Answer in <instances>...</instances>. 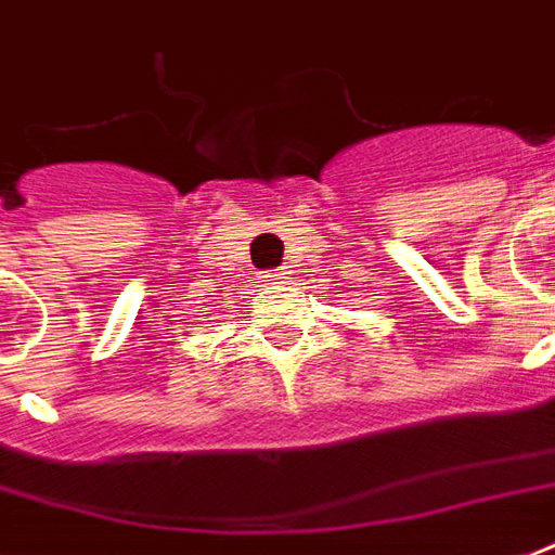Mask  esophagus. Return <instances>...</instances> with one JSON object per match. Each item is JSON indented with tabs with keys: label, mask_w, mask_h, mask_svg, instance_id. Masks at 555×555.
Wrapping results in <instances>:
<instances>
[{
	"label": "esophagus",
	"mask_w": 555,
	"mask_h": 555,
	"mask_svg": "<svg viewBox=\"0 0 555 555\" xmlns=\"http://www.w3.org/2000/svg\"><path fill=\"white\" fill-rule=\"evenodd\" d=\"M289 274L293 272H286V269H272V272L257 274V283H260V286H269V289H278L283 283H289Z\"/></svg>",
	"instance_id": "1"
}]
</instances>
